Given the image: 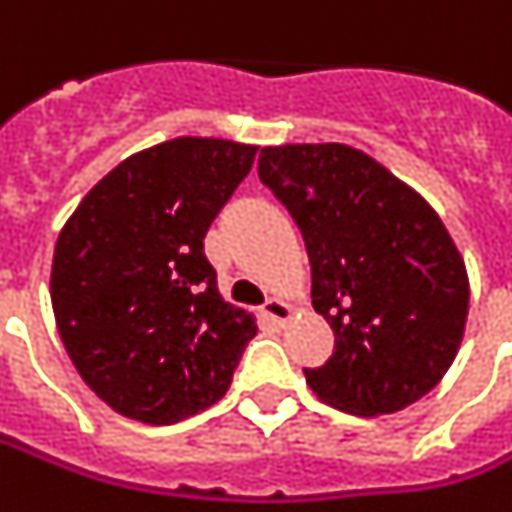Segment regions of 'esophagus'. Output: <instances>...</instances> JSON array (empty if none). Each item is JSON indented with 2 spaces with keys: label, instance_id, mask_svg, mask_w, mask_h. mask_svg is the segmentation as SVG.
I'll return each instance as SVG.
<instances>
[{
  "label": "esophagus",
  "instance_id": "34e87169",
  "mask_svg": "<svg viewBox=\"0 0 512 512\" xmlns=\"http://www.w3.org/2000/svg\"><path fill=\"white\" fill-rule=\"evenodd\" d=\"M291 305L288 302H282V299H268L266 305H263V316L274 324V327H282L288 318H291Z\"/></svg>",
  "mask_w": 512,
  "mask_h": 512
}]
</instances>
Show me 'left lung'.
<instances>
[{"instance_id": "8db88e82", "label": "left lung", "mask_w": 512, "mask_h": 512, "mask_svg": "<svg viewBox=\"0 0 512 512\" xmlns=\"http://www.w3.org/2000/svg\"><path fill=\"white\" fill-rule=\"evenodd\" d=\"M257 174L302 230L313 307L335 332L307 385L355 416L418 402L452 366L468 318L466 263L441 216L346 144L266 146Z\"/></svg>"}]
</instances>
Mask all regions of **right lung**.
Masks as SVG:
<instances>
[{"instance_id": "obj_1", "label": "right lung", "mask_w": 512, "mask_h": 512, "mask_svg": "<svg viewBox=\"0 0 512 512\" xmlns=\"http://www.w3.org/2000/svg\"><path fill=\"white\" fill-rule=\"evenodd\" d=\"M255 155L224 138L149 146L96 182L57 235V332L121 416L177 424L230 388L257 321L224 302L205 235Z\"/></svg>"}]
</instances>
